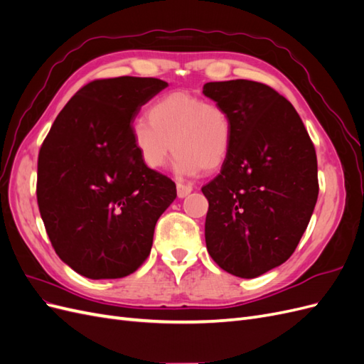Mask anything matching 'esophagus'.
<instances>
[{
	"mask_svg": "<svg viewBox=\"0 0 364 364\" xmlns=\"http://www.w3.org/2000/svg\"><path fill=\"white\" fill-rule=\"evenodd\" d=\"M193 191V186L191 185H185V183H178V196L181 197H185V196H188L190 193Z\"/></svg>",
	"mask_w": 364,
	"mask_h": 364,
	"instance_id": "obj_1",
	"label": "esophagus"
}]
</instances>
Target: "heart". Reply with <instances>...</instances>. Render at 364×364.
I'll use <instances>...</instances> for the list:
<instances>
[{"instance_id":"b5f03b06","label":"heart","mask_w":364,"mask_h":364,"mask_svg":"<svg viewBox=\"0 0 364 364\" xmlns=\"http://www.w3.org/2000/svg\"><path fill=\"white\" fill-rule=\"evenodd\" d=\"M132 136L149 168L164 167L173 147L174 170L194 176L202 168L213 171L223 164L232 124L220 105L186 92H171L150 106L149 121H136Z\"/></svg>"}]
</instances>
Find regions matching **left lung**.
I'll return each instance as SVG.
<instances>
[{
	"label": "left lung",
	"instance_id": "obj_1",
	"mask_svg": "<svg viewBox=\"0 0 364 364\" xmlns=\"http://www.w3.org/2000/svg\"><path fill=\"white\" fill-rule=\"evenodd\" d=\"M203 94L232 124L222 170L202 186L206 249L228 273L257 278L291 257L310 222L318 194L314 144L293 105L267 85L209 82Z\"/></svg>",
	"mask_w": 364,
	"mask_h": 364
}]
</instances>
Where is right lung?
<instances>
[{"mask_svg": "<svg viewBox=\"0 0 364 364\" xmlns=\"http://www.w3.org/2000/svg\"><path fill=\"white\" fill-rule=\"evenodd\" d=\"M167 86L153 77L92 80L65 105L42 142L39 213L53 249L82 277L134 273L176 199L174 182L142 162L132 136L141 106Z\"/></svg>", "mask_w": 364, "mask_h": 364, "instance_id": "right-lung-1", "label": "right lung"}]
</instances>
